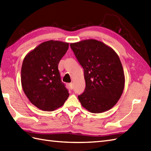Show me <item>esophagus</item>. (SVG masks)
Returning a JSON list of instances; mask_svg holds the SVG:
<instances>
[{
    "label": "esophagus",
    "instance_id": "obj_1",
    "mask_svg": "<svg viewBox=\"0 0 151 151\" xmlns=\"http://www.w3.org/2000/svg\"><path fill=\"white\" fill-rule=\"evenodd\" d=\"M68 85H69L70 88L71 89V90H72V89H73V84H72V83H69Z\"/></svg>",
    "mask_w": 151,
    "mask_h": 151
}]
</instances>
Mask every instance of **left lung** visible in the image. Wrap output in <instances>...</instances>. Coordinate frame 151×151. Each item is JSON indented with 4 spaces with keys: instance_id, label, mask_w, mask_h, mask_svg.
Returning a JSON list of instances; mask_svg holds the SVG:
<instances>
[{
    "instance_id": "left-lung-1",
    "label": "left lung",
    "mask_w": 151,
    "mask_h": 151,
    "mask_svg": "<svg viewBox=\"0 0 151 151\" xmlns=\"http://www.w3.org/2000/svg\"><path fill=\"white\" fill-rule=\"evenodd\" d=\"M70 47L84 70L86 88L78 96L82 106L92 113L112 109L125 86V75L118 54L96 39L71 43Z\"/></svg>"
}]
</instances>
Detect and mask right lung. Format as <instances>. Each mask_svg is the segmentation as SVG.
I'll return each instance as SVG.
<instances>
[{
	"mask_svg": "<svg viewBox=\"0 0 151 151\" xmlns=\"http://www.w3.org/2000/svg\"><path fill=\"white\" fill-rule=\"evenodd\" d=\"M69 43L50 40L30 51L23 60L21 84L25 95L37 108L53 111L64 105L69 93L61 82L58 65Z\"/></svg>",
	"mask_w": 151,
	"mask_h": 151,
	"instance_id": "add662e5",
	"label": "right lung"
}]
</instances>
